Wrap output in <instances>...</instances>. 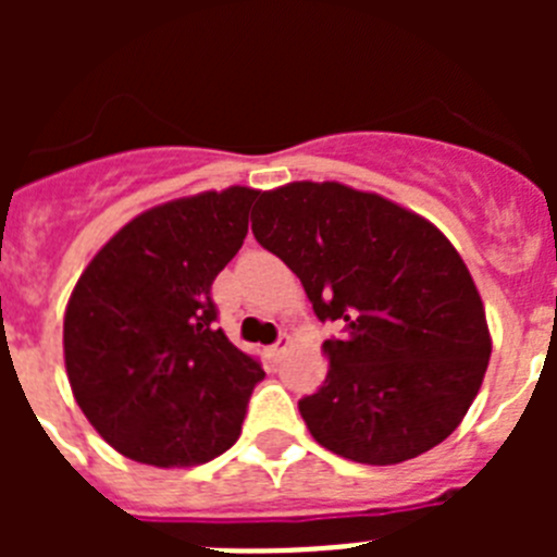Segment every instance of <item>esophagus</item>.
<instances>
[{
  "instance_id": "34e87169",
  "label": "esophagus",
  "mask_w": 557,
  "mask_h": 557,
  "mask_svg": "<svg viewBox=\"0 0 557 557\" xmlns=\"http://www.w3.org/2000/svg\"><path fill=\"white\" fill-rule=\"evenodd\" d=\"M287 348H289V337H287V334H282V337H278V343L268 348V357L270 359H282Z\"/></svg>"
}]
</instances>
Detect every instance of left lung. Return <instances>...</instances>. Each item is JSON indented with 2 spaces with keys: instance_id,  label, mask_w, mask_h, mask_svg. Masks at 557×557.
Here are the masks:
<instances>
[{
  "instance_id": "obj_1",
  "label": "left lung",
  "mask_w": 557,
  "mask_h": 557,
  "mask_svg": "<svg viewBox=\"0 0 557 557\" xmlns=\"http://www.w3.org/2000/svg\"><path fill=\"white\" fill-rule=\"evenodd\" d=\"M256 243L301 278L321 321L326 382L298 401L334 455L393 466L424 455L469 412L491 334L469 268L430 220L337 181L259 191Z\"/></svg>"
}]
</instances>
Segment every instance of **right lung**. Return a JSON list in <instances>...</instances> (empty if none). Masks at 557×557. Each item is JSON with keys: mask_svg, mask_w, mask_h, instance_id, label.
Segmentation results:
<instances>
[{"mask_svg": "<svg viewBox=\"0 0 557 557\" xmlns=\"http://www.w3.org/2000/svg\"><path fill=\"white\" fill-rule=\"evenodd\" d=\"M256 198L228 186L141 211L77 278L63 318L69 385L120 455L184 469L243 432L264 371L218 329L211 284L243 248Z\"/></svg>", "mask_w": 557, "mask_h": 557, "instance_id": "add662e5", "label": "right lung"}]
</instances>
